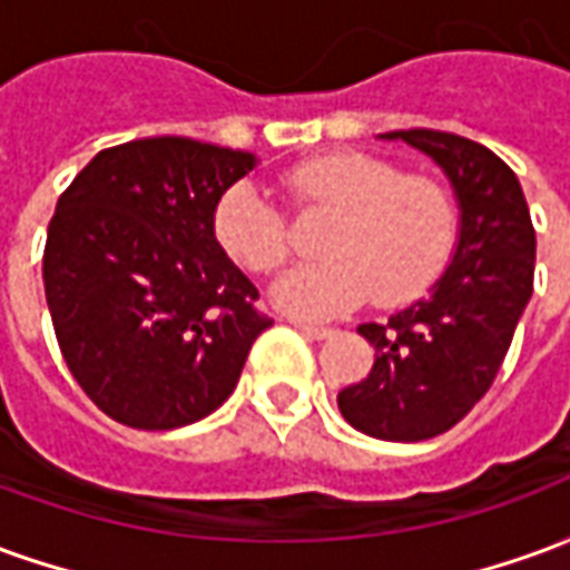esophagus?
Segmentation results:
<instances>
[{"label": "esophagus", "instance_id": "obj_1", "mask_svg": "<svg viewBox=\"0 0 570 570\" xmlns=\"http://www.w3.org/2000/svg\"><path fill=\"white\" fill-rule=\"evenodd\" d=\"M298 333H305L308 338H330L335 333L333 326H317V323H305V321H293Z\"/></svg>", "mask_w": 570, "mask_h": 570}]
</instances>
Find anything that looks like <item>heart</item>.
I'll list each match as a JSON object with an SVG mask.
<instances>
[{
	"label": "heart",
	"mask_w": 570,
	"mask_h": 570,
	"mask_svg": "<svg viewBox=\"0 0 570 570\" xmlns=\"http://www.w3.org/2000/svg\"><path fill=\"white\" fill-rule=\"evenodd\" d=\"M281 183L298 210L333 213L321 235L326 256L274 286V302L298 317H335L370 296L382 308L406 305L452 262L461 210L436 176L370 151H333L293 164ZM213 235L253 274L281 272L296 249L284 207L249 183L219 198Z\"/></svg>",
	"instance_id": "heart-1"
}]
</instances>
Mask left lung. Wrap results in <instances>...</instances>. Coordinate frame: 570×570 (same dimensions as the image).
<instances>
[{"instance_id": "obj_1", "label": "left lung", "mask_w": 570, "mask_h": 570, "mask_svg": "<svg viewBox=\"0 0 570 570\" xmlns=\"http://www.w3.org/2000/svg\"><path fill=\"white\" fill-rule=\"evenodd\" d=\"M428 151L461 200V240L433 293L357 333L375 347L363 382L338 394L345 421L375 440L421 442L452 430L501 372L534 289V225L515 174L445 130H391Z\"/></svg>"}]
</instances>
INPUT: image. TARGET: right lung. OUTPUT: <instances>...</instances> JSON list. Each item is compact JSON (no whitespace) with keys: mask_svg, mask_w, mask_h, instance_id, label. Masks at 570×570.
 Returning <instances> with one entry per match:
<instances>
[{"mask_svg":"<svg viewBox=\"0 0 570 570\" xmlns=\"http://www.w3.org/2000/svg\"><path fill=\"white\" fill-rule=\"evenodd\" d=\"M249 151L149 137L97 151L48 223L42 277L57 345L100 412L137 430L210 415L272 326L213 235Z\"/></svg>","mask_w":570,"mask_h":570,"instance_id":"right-lung-1","label":"right lung"}]
</instances>
